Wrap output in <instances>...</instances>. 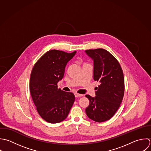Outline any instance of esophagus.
Instances as JSON below:
<instances>
[{"label": "esophagus", "mask_w": 151, "mask_h": 151, "mask_svg": "<svg viewBox=\"0 0 151 151\" xmlns=\"http://www.w3.org/2000/svg\"><path fill=\"white\" fill-rule=\"evenodd\" d=\"M75 97H79V96H83V95L79 94V93H75Z\"/></svg>", "instance_id": "esophagus-1"}]
</instances>
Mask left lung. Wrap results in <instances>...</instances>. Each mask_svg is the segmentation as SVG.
<instances>
[{
  "label": "left lung",
  "instance_id": "obj_1",
  "mask_svg": "<svg viewBox=\"0 0 151 151\" xmlns=\"http://www.w3.org/2000/svg\"><path fill=\"white\" fill-rule=\"evenodd\" d=\"M85 52L93 60V79L100 83L95 98L86 95L89 100L86 114L95 122H105L115 115L122 101L124 73L118 60L108 50L95 49Z\"/></svg>",
  "mask_w": 151,
  "mask_h": 151
}]
</instances>
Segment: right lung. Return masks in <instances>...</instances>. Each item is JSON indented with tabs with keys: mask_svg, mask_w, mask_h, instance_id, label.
Listing matches in <instances>:
<instances>
[{
	"mask_svg": "<svg viewBox=\"0 0 151 151\" xmlns=\"http://www.w3.org/2000/svg\"><path fill=\"white\" fill-rule=\"evenodd\" d=\"M76 51L67 53L50 50L35 64L30 78L29 90L36 109L42 119L51 124L65 120L75 101L72 92L58 88L67 63Z\"/></svg>",
	"mask_w": 151,
	"mask_h": 151,
	"instance_id": "1",
	"label": "right lung"
}]
</instances>
